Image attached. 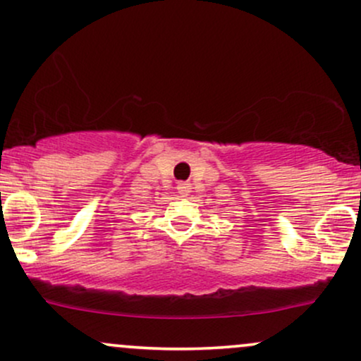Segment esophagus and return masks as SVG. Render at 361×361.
<instances>
[{
  "instance_id": "1",
  "label": "esophagus",
  "mask_w": 361,
  "mask_h": 361,
  "mask_svg": "<svg viewBox=\"0 0 361 361\" xmlns=\"http://www.w3.org/2000/svg\"><path fill=\"white\" fill-rule=\"evenodd\" d=\"M176 188H178V193H180L181 197H185V195L190 193V188H192V186H190L188 181H181V183H178Z\"/></svg>"
}]
</instances>
